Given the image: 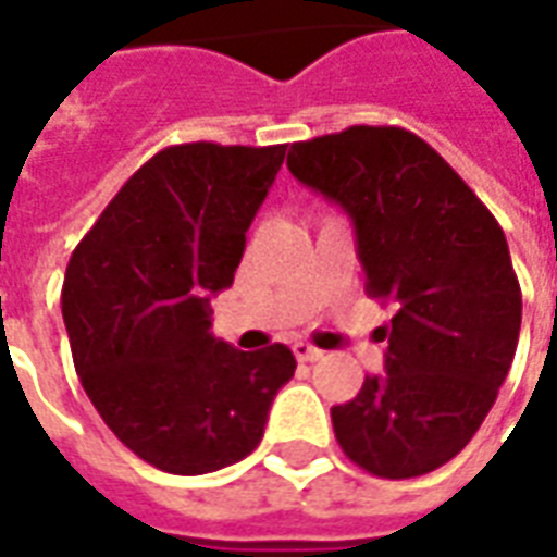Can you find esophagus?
I'll return each instance as SVG.
<instances>
[{"mask_svg":"<svg viewBox=\"0 0 557 557\" xmlns=\"http://www.w3.org/2000/svg\"><path fill=\"white\" fill-rule=\"evenodd\" d=\"M292 351H295V358H298V361H304V363H313V361H319V358H322V351L313 349L310 343H295V346H292Z\"/></svg>","mask_w":557,"mask_h":557,"instance_id":"obj_1","label":"esophagus"}]
</instances>
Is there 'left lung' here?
Wrapping results in <instances>:
<instances>
[{
	"instance_id": "left-lung-1",
	"label": "left lung",
	"mask_w": 557,
	"mask_h": 557,
	"mask_svg": "<svg viewBox=\"0 0 557 557\" xmlns=\"http://www.w3.org/2000/svg\"><path fill=\"white\" fill-rule=\"evenodd\" d=\"M286 166L346 208L363 289L394 307L379 327L385 373L331 409L339 447L375 478L430 474L471 442L513 363L522 289L502 226L406 127L292 143Z\"/></svg>"
}]
</instances>
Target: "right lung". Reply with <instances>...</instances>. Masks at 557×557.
<instances>
[{
    "label": "right lung",
    "mask_w": 557,
    "mask_h": 557,
    "mask_svg": "<svg viewBox=\"0 0 557 557\" xmlns=\"http://www.w3.org/2000/svg\"><path fill=\"white\" fill-rule=\"evenodd\" d=\"M286 146L184 143L148 158L103 208L62 283L83 391L115 438L170 474L253 454L295 375L283 343L218 339L208 295L232 286Z\"/></svg>",
    "instance_id": "add662e5"
}]
</instances>
